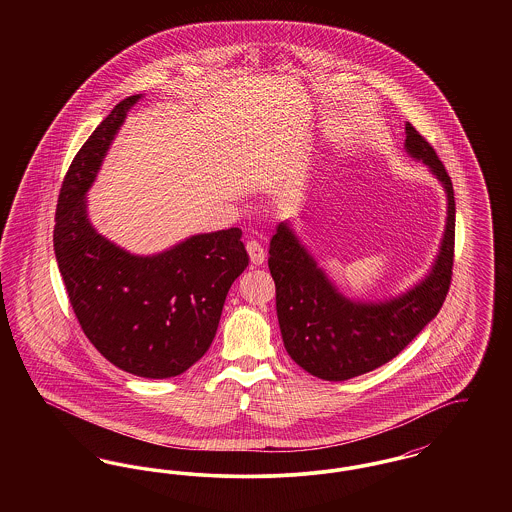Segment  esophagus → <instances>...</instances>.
<instances>
[{"instance_id": "esophagus-1", "label": "esophagus", "mask_w": 512, "mask_h": 512, "mask_svg": "<svg viewBox=\"0 0 512 512\" xmlns=\"http://www.w3.org/2000/svg\"><path fill=\"white\" fill-rule=\"evenodd\" d=\"M245 247H247L249 259H251L253 265H263L265 263V249H263V245L255 242V240H251V242H247Z\"/></svg>"}]
</instances>
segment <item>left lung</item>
I'll use <instances>...</instances> for the list:
<instances>
[{"instance_id":"1","label":"left lung","mask_w":512,"mask_h":512,"mask_svg":"<svg viewBox=\"0 0 512 512\" xmlns=\"http://www.w3.org/2000/svg\"><path fill=\"white\" fill-rule=\"evenodd\" d=\"M409 153L422 159L447 192V224L438 261L411 292L386 303H355L343 297L299 244L288 224L270 240L268 268L276 286L282 340L293 361L309 374L343 382L386 365L436 317L447 297L455 259V194L436 149L405 126Z\"/></svg>"}]
</instances>
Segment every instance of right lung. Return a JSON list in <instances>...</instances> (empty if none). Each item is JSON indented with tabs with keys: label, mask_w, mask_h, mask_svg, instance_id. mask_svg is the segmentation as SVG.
Wrapping results in <instances>:
<instances>
[{
	"label": "right lung",
	"mask_w": 512,
	"mask_h": 512,
	"mask_svg": "<svg viewBox=\"0 0 512 512\" xmlns=\"http://www.w3.org/2000/svg\"><path fill=\"white\" fill-rule=\"evenodd\" d=\"M138 99L119 101L74 155L57 199L53 249L74 315L99 353L124 372L171 378L207 353L249 255L240 228L192 236L155 257L130 255L92 228L84 195Z\"/></svg>",
	"instance_id": "obj_1"
}]
</instances>
